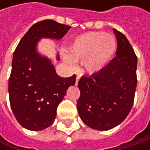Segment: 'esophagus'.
Listing matches in <instances>:
<instances>
[{
    "label": "esophagus",
    "mask_w": 150,
    "mask_h": 150,
    "mask_svg": "<svg viewBox=\"0 0 150 150\" xmlns=\"http://www.w3.org/2000/svg\"><path fill=\"white\" fill-rule=\"evenodd\" d=\"M79 79H80V76H79V75H78V76H77V78H76V83H76V85H78Z\"/></svg>",
    "instance_id": "1"
}]
</instances>
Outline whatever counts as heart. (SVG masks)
Segmentation results:
<instances>
[{
    "label": "heart",
    "mask_w": 150,
    "mask_h": 150,
    "mask_svg": "<svg viewBox=\"0 0 150 150\" xmlns=\"http://www.w3.org/2000/svg\"><path fill=\"white\" fill-rule=\"evenodd\" d=\"M117 48V42L112 35L92 32L80 35L67 48V53L73 60H83L84 68L88 72H96L108 64ZM67 62L73 67L71 59Z\"/></svg>",
    "instance_id": "b5f03b06"
}]
</instances>
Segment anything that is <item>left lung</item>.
<instances>
[{"mask_svg":"<svg viewBox=\"0 0 150 150\" xmlns=\"http://www.w3.org/2000/svg\"><path fill=\"white\" fill-rule=\"evenodd\" d=\"M117 38L116 57L105 67L78 82V113L84 124L97 130H109L120 124L134 104L137 86V56L123 33Z\"/></svg>","mask_w":150,"mask_h":150,"instance_id":"1","label":"left lung"}]
</instances>
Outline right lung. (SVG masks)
Returning a JSON list of instances; mask_svg holds the SVG:
<instances>
[{"label": "right lung", "instance_id": "obj_1", "mask_svg": "<svg viewBox=\"0 0 150 150\" xmlns=\"http://www.w3.org/2000/svg\"><path fill=\"white\" fill-rule=\"evenodd\" d=\"M70 28L53 20L41 21L28 30L15 50L9 98L16 120L26 129L39 131L53 124L58 104L67 88L75 84V74L58 76L51 60L37 52L41 38L59 40Z\"/></svg>", "mask_w": 150, "mask_h": 150}]
</instances>
